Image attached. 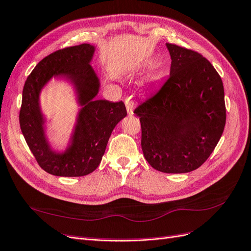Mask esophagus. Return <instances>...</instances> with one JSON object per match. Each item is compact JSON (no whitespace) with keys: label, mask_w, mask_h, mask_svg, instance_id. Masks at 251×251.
Returning a JSON list of instances; mask_svg holds the SVG:
<instances>
[{"label":"esophagus","mask_w":251,"mask_h":251,"mask_svg":"<svg viewBox=\"0 0 251 251\" xmlns=\"http://www.w3.org/2000/svg\"><path fill=\"white\" fill-rule=\"evenodd\" d=\"M125 103H126L128 114H133V100H132V98L128 97L125 100Z\"/></svg>","instance_id":"obj_1"}]
</instances>
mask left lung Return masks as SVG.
Segmentation results:
<instances>
[{"label": "left lung", "instance_id": "8db88e82", "mask_svg": "<svg viewBox=\"0 0 251 251\" xmlns=\"http://www.w3.org/2000/svg\"><path fill=\"white\" fill-rule=\"evenodd\" d=\"M170 77L139 102L141 147L149 164L165 173H187L205 162L226 125L224 84L196 51L167 44Z\"/></svg>", "mask_w": 251, "mask_h": 251}]
</instances>
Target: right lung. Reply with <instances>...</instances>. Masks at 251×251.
Returning <instances> with one entry per match:
<instances>
[{"label": "right lung", "mask_w": 251, "mask_h": 251, "mask_svg": "<svg viewBox=\"0 0 251 251\" xmlns=\"http://www.w3.org/2000/svg\"><path fill=\"white\" fill-rule=\"evenodd\" d=\"M95 47L90 44L57 50L40 61L28 75L22 92L19 122L22 135L38 165L56 176H83L99 166L109 138L127 115L123 101L96 99L100 81L91 66ZM52 77L74 87L81 107L65 151L56 152L45 135V118L39 97Z\"/></svg>", "instance_id": "right-lung-1"}]
</instances>
